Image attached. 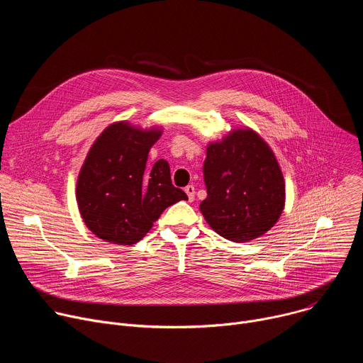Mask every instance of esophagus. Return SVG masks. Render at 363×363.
I'll return each mask as SVG.
<instances>
[{"label":"esophagus","instance_id":"obj_1","mask_svg":"<svg viewBox=\"0 0 363 363\" xmlns=\"http://www.w3.org/2000/svg\"><path fill=\"white\" fill-rule=\"evenodd\" d=\"M185 192H186V195H188V201L189 202H192L194 199H195V188H194V185H188V186H185V189H184Z\"/></svg>","mask_w":363,"mask_h":363}]
</instances>
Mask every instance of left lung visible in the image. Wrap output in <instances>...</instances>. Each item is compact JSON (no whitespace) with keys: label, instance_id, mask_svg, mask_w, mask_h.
Wrapping results in <instances>:
<instances>
[{"label":"left lung","instance_id":"8db88e82","mask_svg":"<svg viewBox=\"0 0 363 363\" xmlns=\"http://www.w3.org/2000/svg\"><path fill=\"white\" fill-rule=\"evenodd\" d=\"M206 198L199 210L221 237L245 242L267 233L284 210L286 186L270 146L251 129H234L206 146Z\"/></svg>","mask_w":363,"mask_h":363}]
</instances>
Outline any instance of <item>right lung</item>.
Instances as JSON below:
<instances>
[{
  "label": "right lung",
  "instance_id": "right-lung-1",
  "mask_svg": "<svg viewBox=\"0 0 363 363\" xmlns=\"http://www.w3.org/2000/svg\"><path fill=\"white\" fill-rule=\"evenodd\" d=\"M161 128L140 129L115 122L91 145L79 172L76 196L80 216L99 238L118 245L142 240L161 214L186 194L171 181L169 164L147 168V153Z\"/></svg>",
  "mask_w": 363,
  "mask_h": 363
}]
</instances>
